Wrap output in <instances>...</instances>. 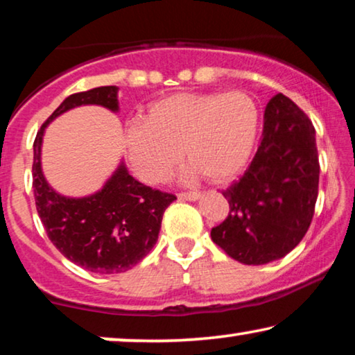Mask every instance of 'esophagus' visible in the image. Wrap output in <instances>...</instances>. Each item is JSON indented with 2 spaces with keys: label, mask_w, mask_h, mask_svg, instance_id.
Instances as JSON below:
<instances>
[{
  "label": "esophagus",
  "mask_w": 355,
  "mask_h": 355,
  "mask_svg": "<svg viewBox=\"0 0 355 355\" xmlns=\"http://www.w3.org/2000/svg\"><path fill=\"white\" fill-rule=\"evenodd\" d=\"M202 197L200 192H182L179 193V200H187V202H197V200Z\"/></svg>",
  "instance_id": "34e87169"
}]
</instances>
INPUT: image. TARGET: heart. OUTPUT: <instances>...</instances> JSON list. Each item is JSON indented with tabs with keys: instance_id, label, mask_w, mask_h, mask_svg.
Segmentation results:
<instances>
[{
	"instance_id": "obj_1",
	"label": "heart",
	"mask_w": 355,
	"mask_h": 355,
	"mask_svg": "<svg viewBox=\"0 0 355 355\" xmlns=\"http://www.w3.org/2000/svg\"><path fill=\"white\" fill-rule=\"evenodd\" d=\"M258 130V105L243 91L178 92L126 128L128 160L141 181L157 184L178 166L182 150L192 176L223 184L246 166Z\"/></svg>"
}]
</instances>
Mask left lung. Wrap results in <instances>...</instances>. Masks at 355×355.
<instances>
[{"mask_svg":"<svg viewBox=\"0 0 355 355\" xmlns=\"http://www.w3.org/2000/svg\"><path fill=\"white\" fill-rule=\"evenodd\" d=\"M315 130L284 94L269 101L253 162L223 195L229 216L211 239L241 264L261 266L284 258L304 237L318 193Z\"/></svg>","mask_w":355,"mask_h":355,"instance_id":"8db88e82","label":"left lung"}]
</instances>
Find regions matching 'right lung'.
Returning <instances> with one entry per match:
<instances>
[{
    "label": "right lung",
    "instance_id": "add662e5",
    "mask_svg": "<svg viewBox=\"0 0 355 355\" xmlns=\"http://www.w3.org/2000/svg\"><path fill=\"white\" fill-rule=\"evenodd\" d=\"M116 86H101L67 97L40 128L33 142V192L46 234L67 259L96 274H118L136 266L157 243L165 209L176 197L136 181L120 163L99 192L71 198L46 181L41 144L54 118L80 105L118 112Z\"/></svg>",
    "mask_w": 355,
    "mask_h": 355
}]
</instances>
